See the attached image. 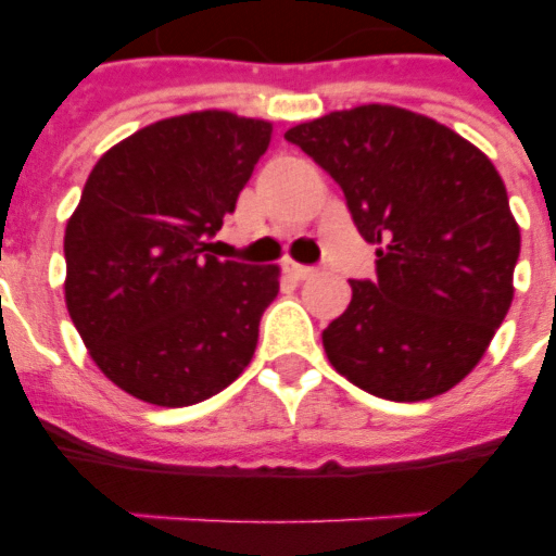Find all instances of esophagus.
<instances>
[{
    "label": "esophagus",
    "instance_id": "obj_1",
    "mask_svg": "<svg viewBox=\"0 0 556 556\" xmlns=\"http://www.w3.org/2000/svg\"><path fill=\"white\" fill-rule=\"evenodd\" d=\"M282 268H286L288 277H294V279H308V277H314V274H317L314 268H308V265H300V262H294V260L282 262Z\"/></svg>",
    "mask_w": 556,
    "mask_h": 556
}]
</instances>
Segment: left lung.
I'll return each mask as SVG.
<instances>
[{"instance_id": "obj_1", "label": "left lung", "mask_w": 556, "mask_h": 556, "mask_svg": "<svg viewBox=\"0 0 556 556\" xmlns=\"http://www.w3.org/2000/svg\"><path fill=\"white\" fill-rule=\"evenodd\" d=\"M346 195L378 244V279L323 331L329 364L387 401L444 395L482 361L514 300L519 225L479 147L389 103L340 109L286 132Z\"/></svg>"}]
</instances>
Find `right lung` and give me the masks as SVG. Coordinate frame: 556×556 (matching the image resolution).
<instances>
[{
  "label": "right lung",
  "mask_w": 556,
  "mask_h": 556,
  "mask_svg": "<svg viewBox=\"0 0 556 556\" xmlns=\"http://www.w3.org/2000/svg\"><path fill=\"white\" fill-rule=\"evenodd\" d=\"M274 124L201 109L143 126L100 155L65 225V308L115 387L190 406L251 364L279 265L213 256V236Z\"/></svg>",
  "instance_id": "obj_1"
}]
</instances>
